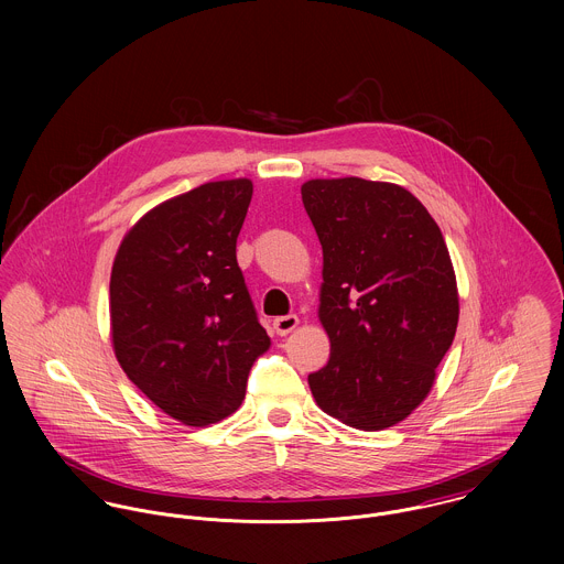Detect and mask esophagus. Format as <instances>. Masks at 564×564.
Masks as SVG:
<instances>
[{"mask_svg": "<svg viewBox=\"0 0 564 564\" xmlns=\"http://www.w3.org/2000/svg\"><path fill=\"white\" fill-rule=\"evenodd\" d=\"M297 325H300L297 315H286V317H278V319L273 322V329H275L280 336H286V334H291Z\"/></svg>", "mask_w": 564, "mask_h": 564, "instance_id": "1", "label": "esophagus"}]
</instances>
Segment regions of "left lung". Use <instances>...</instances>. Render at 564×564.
<instances>
[{"mask_svg":"<svg viewBox=\"0 0 564 564\" xmlns=\"http://www.w3.org/2000/svg\"><path fill=\"white\" fill-rule=\"evenodd\" d=\"M302 202L323 249L319 322L327 365L313 398L340 423L378 432L430 395L458 327V284L445 239L400 184L308 180Z\"/></svg>","mask_w":564,"mask_h":564,"instance_id":"obj_1","label":"left lung"}]
</instances>
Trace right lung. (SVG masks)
I'll return each instance as SVG.
<instances>
[{
  "label": "right lung",
  "instance_id": "1",
  "mask_svg": "<svg viewBox=\"0 0 564 564\" xmlns=\"http://www.w3.org/2000/svg\"><path fill=\"white\" fill-rule=\"evenodd\" d=\"M247 177L206 182L145 213L110 273L115 356L171 419L204 427L230 416L271 347L237 262L251 202Z\"/></svg>",
  "mask_w": 564,
  "mask_h": 564
}]
</instances>
